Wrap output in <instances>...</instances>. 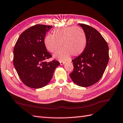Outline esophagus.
Wrapping results in <instances>:
<instances>
[{"instance_id":"esophagus-1","label":"esophagus","mask_w":123,"mask_h":123,"mask_svg":"<svg viewBox=\"0 0 123 123\" xmlns=\"http://www.w3.org/2000/svg\"><path fill=\"white\" fill-rule=\"evenodd\" d=\"M65 64V62H63V61H60V65H64Z\"/></svg>"}]
</instances>
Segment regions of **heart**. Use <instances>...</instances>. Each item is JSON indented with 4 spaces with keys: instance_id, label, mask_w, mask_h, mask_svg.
<instances>
[{
    "instance_id": "1",
    "label": "heart",
    "mask_w": 123,
    "mask_h": 123,
    "mask_svg": "<svg viewBox=\"0 0 123 123\" xmlns=\"http://www.w3.org/2000/svg\"><path fill=\"white\" fill-rule=\"evenodd\" d=\"M47 49L60 61H65L71 55L77 56L84 52L86 45V37L81 28L75 26L58 28L53 31V35L49 34L44 40ZM61 45H60V44Z\"/></svg>"
}]
</instances>
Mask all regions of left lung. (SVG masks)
<instances>
[{"label":"left lung","instance_id":"left-lung-1","mask_svg":"<svg viewBox=\"0 0 123 123\" xmlns=\"http://www.w3.org/2000/svg\"><path fill=\"white\" fill-rule=\"evenodd\" d=\"M86 37L84 52L72 60L73 71L70 74L73 82L80 86H90L103 75L109 60V49L106 41L95 29L79 24Z\"/></svg>","mask_w":123,"mask_h":123}]
</instances>
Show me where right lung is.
<instances>
[{
    "label": "right lung",
    "instance_id": "1",
    "mask_svg": "<svg viewBox=\"0 0 123 123\" xmlns=\"http://www.w3.org/2000/svg\"><path fill=\"white\" fill-rule=\"evenodd\" d=\"M52 26L36 25L24 31L13 49V65L22 82L27 86L39 88L47 85L60 65L56 60L47 62L52 57L45 46L46 32Z\"/></svg>",
    "mask_w": 123,
    "mask_h": 123
}]
</instances>
